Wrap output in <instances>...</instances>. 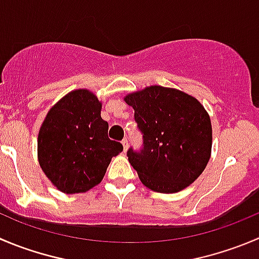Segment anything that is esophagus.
<instances>
[{
    "instance_id": "obj_1",
    "label": "esophagus",
    "mask_w": 259,
    "mask_h": 259,
    "mask_svg": "<svg viewBox=\"0 0 259 259\" xmlns=\"http://www.w3.org/2000/svg\"><path fill=\"white\" fill-rule=\"evenodd\" d=\"M121 143H122V147H124V152H126V150H127V140L124 139Z\"/></svg>"
}]
</instances>
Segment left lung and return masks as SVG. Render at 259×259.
I'll use <instances>...</instances> for the list:
<instances>
[{
    "label": "left lung",
    "instance_id": "left-lung-1",
    "mask_svg": "<svg viewBox=\"0 0 259 259\" xmlns=\"http://www.w3.org/2000/svg\"><path fill=\"white\" fill-rule=\"evenodd\" d=\"M134 109L143 148L127 150L144 186L175 193L204 172L211 155L210 116L195 97L176 89L149 86L124 97Z\"/></svg>",
    "mask_w": 259,
    "mask_h": 259
}]
</instances>
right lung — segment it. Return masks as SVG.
<instances>
[{
  "mask_svg": "<svg viewBox=\"0 0 259 259\" xmlns=\"http://www.w3.org/2000/svg\"><path fill=\"white\" fill-rule=\"evenodd\" d=\"M101 102L89 90H74L45 116L37 135V159L50 182L64 193L99 185L121 143L107 137Z\"/></svg>",
  "mask_w": 259,
  "mask_h": 259,
  "instance_id": "right-lung-1",
  "label": "right lung"
}]
</instances>
